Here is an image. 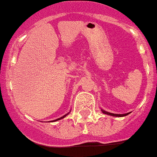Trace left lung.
I'll return each mask as SVG.
<instances>
[{
  "mask_svg": "<svg viewBox=\"0 0 157 157\" xmlns=\"http://www.w3.org/2000/svg\"><path fill=\"white\" fill-rule=\"evenodd\" d=\"M101 112H103L104 114H106V115H109V116H116V117H123V116H126L127 115L130 114V112L128 113H126V114H114V113H111V112H106V111L103 110V109H101Z\"/></svg>",
  "mask_w": 157,
  "mask_h": 157,
  "instance_id": "left-lung-1",
  "label": "left lung"
}]
</instances>
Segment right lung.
I'll return each instance as SVG.
<instances>
[{"label":"right lung","mask_w":157,"mask_h":157,"mask_svg":"<svg viewBox=\"0 0 157 157\" xmlns=\"http://www.w3.org/2000/svg\"><path fill=\"white\" fill-rule=\"evenodd\" d=\"M70 112H71V111H70ZM68 114H69V112H68V113H67V114H65L64 116H62V117L59 118V119H56V120H52V122H55V121H57V120H62V119H63V118H64V117H66V116H67V115H68Z\"/></svg>","instance_id":"add662e5"}]
</instances>
